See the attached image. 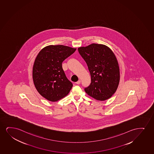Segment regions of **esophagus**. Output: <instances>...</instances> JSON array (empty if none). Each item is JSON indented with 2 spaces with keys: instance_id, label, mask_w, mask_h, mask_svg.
I'll use <instances>...</instances> for the list:
<instances>
[{
  "instance_id": "obj_1",
  "label": "esophagus",
  "mask_w": 154,
  "mask_h": 154,
  "mask_svg": "<svg viewBox=\"0 0 154 154\" xmlns=\"http://www.w3.org/2000/svg\"><path fill=\"white\" fill-rule=\"evenodd\" d=\"M80 82H81V81L80 80H78V82H76V84H77V85H79L80 84Z\"/></svg>"
}]
</instances>
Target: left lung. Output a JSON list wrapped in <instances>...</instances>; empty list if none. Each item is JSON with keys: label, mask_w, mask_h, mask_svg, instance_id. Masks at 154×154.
Instances as JSON below:
<instances>
[{"label": "left lung", "mask_w": 154, "mask_h": 154, "mask_svg": "<svg viewBox=\"0 0 154 154\" xmlns=\"http://www.w3.org/2000/svg\"><path fill=\"white\" fill-rule=\"evenodd\" d=\"M78 50L91 75V84L85 91L96 100L111 98L120 82V69L113 52L106 45L95 43Z\"/></svg>", "instance_id": "1"}]
</instances>
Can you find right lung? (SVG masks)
<instances>
[{
    "instance_id": "right-lung-1",
    "label": "right lung",
    "mask_w": 154,
    "mask_h": 154,
    "mask_svg": "<svg viewBox=\"0 0 154 154\" xmlns=\"http://www.w3.org/2000/svg\"><path fill=\"white\" fill-rule=\"evenodd\" d=\"M76 48L62 45H49L36 56L33 67V79L36 90L47 100L55 102L67 96L72 84L66 77L62 63Z\"/></svg>"
}]
</instances>
